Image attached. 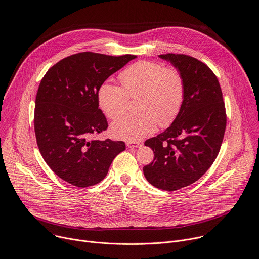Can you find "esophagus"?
<instances>
[{"label": "esophagus", "mask_w": 259, "mask_h": 259, "mask_svg": "<svg viewBox=\"0 0 259 259\" xmlns=\"http://www.w3.org/2000/svg\"><path fill=\"white\" fill-rule=\"evenodd\" d=\"M141 144H142V143L139 142V141H128V142L126 143V145H127L128 147H130V149H134V147H139Z\"/></svg>", "instance_id": "1"}]
</instances>
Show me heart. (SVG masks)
<instances>
[{
  "label": "heart",
  "mask_w": 259,
  "mask_h": 259,
  "mask_svg": "<svg viewBox=\"0 0 259 259\" xmlns=\"http://www.w3.org/2000/svg\"><path fill=\"white\" fill-rule=\"evenodd\" d=\"M122 88L104 83L97 93L103 114L117 119L127 107L128 98H138L137 114L125 115L112 124V134L121 139L135 141L154 132L158 126L167 127L180 113L186 87L181 73L165 68L158 62L141 60L121 72Z\"/></svg>",
  "instance_id": "b5f03b06"
}]
</instances>
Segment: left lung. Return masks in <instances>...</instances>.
Listing matches in <instances>:
<instances>
[{"label": "left lung", "instance_id": "8db88e82", "mask_svg": "<svg viewBox=\"0 0 259 259\" xmlns=\"http://www.w3.org/2000/svg\"><path fill=\"white\" fill-rule=\"evenodd\" d=\"M184 81L180 113L164 132L147 139L154 161L143 174L154 187L173 192L201 178L215 161L227 126L223 92L214 72L202 61L184 54H162Z\"/></svg>", "mask_w": 259, "mask_h": 259}]
</instances>
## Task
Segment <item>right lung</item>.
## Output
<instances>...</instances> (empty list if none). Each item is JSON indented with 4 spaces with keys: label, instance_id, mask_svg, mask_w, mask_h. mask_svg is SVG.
Wrapping results in <instances>:
<instances>
[{
    "label": "right lung",
    "instance_id": "1",
    "mask_svg": "<svg viewBox=\"0 0 259 259\" xmlns=\"http://www.w3.org/2000/svg\"><path fill=\"white\" fill-rule=\"evenodd\" d=\"M135 55L82 52L61 59L42 79L34 106V133L51 170L78 188L100 182L123 151V141L93 140L107 128L97 93L104 81Z\"/></svg>",
    "mask_w": 259,
    "mask_h": 259
}]
</instances>
